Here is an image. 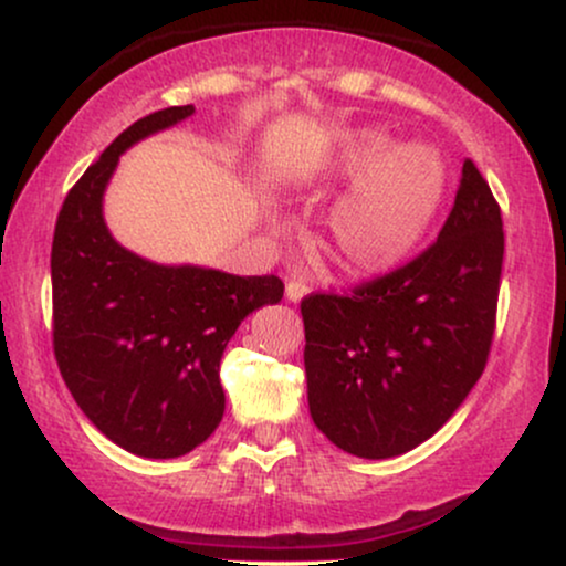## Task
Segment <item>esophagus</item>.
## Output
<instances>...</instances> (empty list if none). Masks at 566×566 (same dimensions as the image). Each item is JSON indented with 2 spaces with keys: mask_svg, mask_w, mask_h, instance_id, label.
<instances>
[{
  "mask_svg": "<svg viewBox=\"0 0 566 566\" xmlns=\"http://www.w3.org/2000/svg\"><path fill=\"white\" fill-rule=\"evenodd\" d=\"M308 284L301 282V279H290L287 287H284V295H287L290 303H301L305 295H308Z\"/></svg>",
  "mask_w": 566,
  "mask_h": 566,
  "instance_id": "obj_1",
  "label": "esophagus"
}]
</instances>
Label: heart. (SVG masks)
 <instances>
[{
  "mask_svg": "<svg viewBox=\"0 0 566 566\" xmlns=\"http://www.w3.org/2000/svg\"><path fill=\"white\" fill-rule=\"evenodd\" d=\"M354 186L329 216V237L350 271L388 274L418 250L447 197V165L428 143H396L378 127L346 129L305 188Z\"/></svg>",
  "mask_w": 566,
  "mask_h": 566,
  "instance_id": "heart-1",
  "label": "heart"
}]
</instances>
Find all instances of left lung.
Wrapping results in <instances>:
<instances>
[{"label":"left lung","instance_id":"obj_1","mask_svg":"<svg viewBox=\"0 0 566 566\" xmlns=\"http://www.w3.org/2000/svg\"><path fill=\"white\" fill-rule=\"evenodd\" d=\"M503 218L463 161L439 239L350 295L303 297L311 418L356 458L382 460L431 439L476 386L495 335Z\"/></svg>","mask_w":566,"mask_h":566}]
</instances>
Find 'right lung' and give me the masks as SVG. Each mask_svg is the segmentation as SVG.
I'll return each mask as SVG.
<instances>
[{"instance_id": "1", "label": "right lung", "mask_w": 566, "mask_h": 566, "mask_svg": "<svg viewBox=\"0 0 566 566\" xmlns=\"http://www.w3.org/2000/svg\"><path fill=\"white\" fill-rule=\"evenodd\" d=\"M191 114L170 106L129 125L69 191L50 255L57 369L97 431L140 458H180L216 431L220 356L244 316L284 295L274 274L159 265L108 233L103 191L116 161Z\"/></svg>"}]
</instances>
